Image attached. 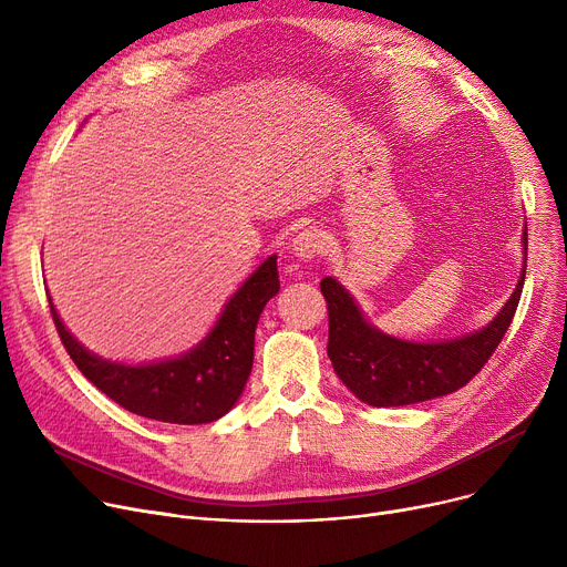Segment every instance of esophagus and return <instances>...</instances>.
I'll use <instances>...</instances> for the list:
<instances>
[{"instance_id":"34e87169","label":"esophagus","mask_w":567,"mask_h":567,"mask_svg":"<svg viewBox=\"0 0 567 567\" xmlns=\"http://www.w3.org/2000/svg\"><path fill=\"white\" fill-rule=\"evenodd\" d=\"M291 250L296 257H301V259H315L326 250V236L317 227H306L293 236Z\"/></svg>"}]
</instances>
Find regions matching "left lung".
Returning a JSON list of instances; mask_svg holds the SVG:
<instances>
[{"label": "left lung", "instance_id": "left-lung-1", "mask_svg": "<svg viewBox=\"0 0 567 567\" xmlns=\"http://www.w3.org/2000/svg\"><path fill=\"white\" fill-rule=\"evenodd\" d=\"M524 276L526 266L508 303L483 331L434 344L379 333L351 296L333 278H323L319 287L329 306V359L347 389L370 406H404L455 393L485 368L511 329Z\"/></svg>", "mask_w": 567, "mask_h": 567}]
</instances>
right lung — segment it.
I'll list each match as a JSON object with an SVG mask.
<instances>
[{
	"label": "right lung",
	"instance_id": "obj_1",
	"mask_svg": "<svg viewBox=\"0 0 567 567\" xmlns=\"http://www.w3.org/2000/svg\"><path fill=\"white\" fill-rule=\"evenodd\" d=\"M280 289L276 255L268 257L225 306L214 331L182 359L154 365H118L89 353L59 319L50 315L78 370L118 406L144 419L202 425L218 421L241 398L252 370L255 329L268 299Z\"/></svg>",
	"mask_w": 567,
	"mask_h": 567
}]
</instances>
